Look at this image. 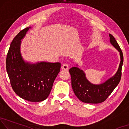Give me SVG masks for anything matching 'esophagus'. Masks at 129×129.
Instances as JSON below:
<instances>
[{
	"label": "esophagus",
	"instance_id": "1",
	"mask_svg": "<svg viewBox=\"0 0 129 129\" xmlns=\"http://www.w3.org/2000/svg\"><path fill=\"white\" fill-rule=\"evenodd\" d=\"M62 69H63V70H67L69 69V66L68 64H64L62 65Z\"/></svg>",
	"mask_w": 129,
	"mask_h": 129
}]
</instances>
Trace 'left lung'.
Listing matches in <instances>:
<instances>
[{
    "label": "left lung",
    "instance_id": "1",
    "mask_svg": "<svg viewBox=\"0 0 129 129\" xmlns=\"http://www.w3.org/2000/svg\"><path fill=\"white\" fill-rule=\"evenodd\" d=\"M109 36L111 44L120 52V63L115 76L102 84L94 85L87 80L84 72L80 68L73 67L69 69L73 90L76 96L82 102L97 104L104 102L117 86L121 79L123 55L114 37L111 34Z\"/></svg>",
    "mask_w": 129,
    "mask_h": 129
}]
</instances>
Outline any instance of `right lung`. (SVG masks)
<instances>
[{
    "label": "right lung",
    "mask_w": 129,
    "mask_h": 129,
    "mask_svg": "<svg viewBox=\"0 0 129 129\" xmlns=\"http://www.w3.org/2000/svg\"><path fill=\"white\" fill-rule=\"evenodd\" d=\"M30 28L19 31L12 41L7 54L6 70L15 93L26 100L39 102L48 98L61 64L44 62L30 64L23 60L21 40Z\"/></svg>",
    "instance_id": "obj_1"
}]
</instances>
